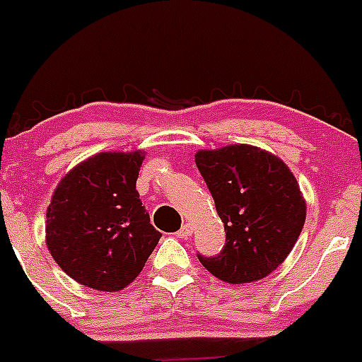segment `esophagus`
I'll use <instances>...</instances> for the list:
<instances>
[{
    "instance_id": "obj_1",
    "label": "esophagus",
    "mask_w": 362,
    "mask_h": 362,
    "mask_svg": "<svg viewBox=\"0 0 362 362\" xmlns=\"http://www.w3.org/2000/svg\"><path fill=\"white\" fill-rule=\"evenodd\" d=\"M192 232H194V228H192V225H188V223H187V225H183L181 228H179L177 235L181 239H188L192 235Z\"/></svg>"
}]
</instances>
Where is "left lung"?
Instances as JSON below:
<instances>
[{"mask_svg": "<svg viewBox=\"0 0 362 362\" xmlns=\"http://www.w3.org/2000/svg\"><path fill=\"white\" fill-rule=\"evenodd\" d=\"M196 165L226 232L219 255L199 261L217 279H264L288 257L306 219V201L283 159L252 145L196 152Z\"/></svg>", "mask_w": 362, "mask_h": 362, "instance_id": "left-lung-1", "label": "left lung"}]
</instances>
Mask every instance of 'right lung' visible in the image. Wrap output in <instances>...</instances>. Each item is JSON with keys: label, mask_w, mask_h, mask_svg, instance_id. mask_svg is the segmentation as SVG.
I'll list each match as a JSON object with an SVG mask.
<instances>
[{"label": "right lung", "mask_w": 362, "mask_h": 362, "mask_svg": "<svg viewBox=\"0 0 362 362\" xmlns=\"http://www.w3.org/2000/svg\"><path fill=\"white\" fill-rule=\"evenodd\" d=\"M145 152H99L57 183L45 241L66 276L99 292H119L145 267L161 232L136 190Z\"/></svg>", "instance_id": "1"}]
</instances>
